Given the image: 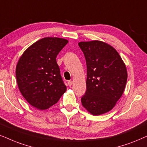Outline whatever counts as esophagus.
<instances>
[{
  "instance_id": "esophagus-1",
  "label": "esophagus",
  "mask_w": 147,
  "mask_h": 147,
  "mask_svg": "<svg viewBox=\"0 0 147 147\" xmlns=\"http://www.w3.org/2000/svg\"><path fill=\"white\" fill-rule=\"evenodd\" d=\"M73 84V82H72V81H69L68 82V85L69 87H71V85Z\"/></svg>"
}]
</instances>
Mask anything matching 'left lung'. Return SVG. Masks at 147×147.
<instances>
[{
	"mask_svg": "<svg viewBox=\"0 0 147 147\" xmlns=\"http://www.w3.org/2000/svg\"><path fill=\"white\" fill-rule=\"evenodd\" d=\"M87 67V91L82 97L83 106L93 116L113 108L125 89L126 66L116 49L99 40L80 42Z\"/></svg>",
	"mask_w": 147,
	"mask_h": 147,
	"instance_id": "1",
	"label": "left lung"
}]
</instances>
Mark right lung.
<instances>
[{"mask_svg": "<svg viewBox=\"0 0 147 147\" xmlns=\"http://www.w3.org/2000/svg\"><path fill=\"white\" fill-rule=\"evenodd\" d=\"M68 41L47 37L23 52L16 66L19 91L27 102L41 110L50 108L66 91L56 56Z\"/></svg>", "mask_w": 147, "mask_h": 147, "instance_id": "right-lung-1", "label": "right lung"}]
</instances>
